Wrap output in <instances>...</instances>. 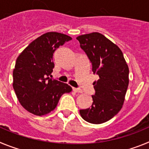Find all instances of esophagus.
I'll list each match as a JSON object with an SVG mask.
<instances>
[{
	"instance_id": "esophagus-1",
	"label": "esophagus",
	"mask_w": 149,
	"mask_h": 149,
	"mask_svg": "<svg viewBox=\"0 0 149 149\" xmlns=\"http://www.w3.org/2000/svg\"><path fill=\"white\" fill-rule=\"evenodd\" d=\"M72 89H73L74 92H75V93H81L83 92V91L81 90V89H78V88L73 87V88H72Z\"/></svg>"
}]
</instances>
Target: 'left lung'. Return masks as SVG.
I'll list each match as a JSON object with an SVG mask.
<instances>
[{
	"mask_svg": "<svg viewBox=\"0 0 149 149\" xmlns=\"http://www.w3.org/2000/svg\"><path fill=\"white\" fill-rule=\"evenodd\" d=\"M81 48L99 79L93 83V104L80 110L81 117L92 124L106 122L122 109L129 84V68L120 48L100 33L77 36Z\"/></svg>",
	"mask_w": 149,
	"mask_h": 149,
	"instance_id": "8db88e82",
	"label": "left lung"
}]
</instances>
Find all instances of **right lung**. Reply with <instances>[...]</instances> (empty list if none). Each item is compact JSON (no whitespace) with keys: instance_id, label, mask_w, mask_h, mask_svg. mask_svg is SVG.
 I'll return each mask as SVG.
<instances>
[{"instance_id":"right-lung-1","label":"right lung","mask_w":149,"mask_h":149,"mask_svg":"<svg viewBox=\"0 0 149 149\" xmlns=\"http://www.w3.org/2000/svg\"><path fill=\"white\" fill-rule=\"evenodd\" d=\"M72 37L48 32L33 40L18 56L13 69V89L24 108L36 116L49 113L60 97L70 93L67 84L50 78L54 68L53 54Z\"/></svg>"}]
</instances>
